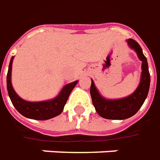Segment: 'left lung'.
Instances as JSON below:
<instances>
[{
  "label": "left lung",
  "instance_id": "left-lung-1",
  "mask_svg": "<svg viewBox=\"0 0 160 160\" xmlns=\"http://www.w3.org/2000/svg\"><path fill=\"white\" fill-rule=\"evenodd\" d=\"M129 46L138 54L142 61V74L139 87L131 96L118 100H107L100 96L91 81L90 95L92 102L98 114L105 119L124 120L135 114L140 109L147 98L150 87V73L148 70L147 58L143 54L142 49L138 42L130 38L128 40Z\"/></svg>",
  "mask_w": 160,
  "mask_h": 160
}]
</instances>
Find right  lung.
Instances as JSON below:
<instances>
[{"mask_svg":"<svg viewBox=\"0 0 160 160\" xmlns=\"http://www.w3.org/2000/svg\"><path fill=\"white\" fill-rule=\"evenodd\" d=\"M13 58V57H12L10 60L8 71L7 75V88L11 102L17 111L25 117L38 120V121L48 120L61 114L71 90L74 89L76 84L78 83V81H75L64 86L59 95L53 100L38 102H31L25 101L21 99L15 93L11 83V70H12Z\"/></svg>","mask_w":160,"mask_h":160,"instance_id":"right-lung-1","label":"right lung"}]
</instances>
